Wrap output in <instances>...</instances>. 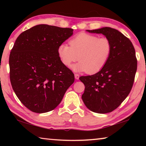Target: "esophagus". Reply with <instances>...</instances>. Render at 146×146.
I'll list each match as a JSON object with an SVG mask.
<instances>
[{
	"instance_id": "esophagus-1",
	"label": "esophagus",
	"mask_w": 146,
	"mask_h": 146,
	"mask_svg": "<svg viewBox=\"0 0 146 146\" xmlns=\"http://www.w3.org/2000/svg\"><path fill=\"white\" fill-rule=\"evenodd\" d=\"M79 77H80V76H79L78 74H75V78L76 80H78Z\"/></svg>"
}]
</instances>
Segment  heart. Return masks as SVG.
<instances>
[{"instance_id":"1","label":"heart","mask_w":146,"mask_h":146,"mask_svg":"<svg viewBox=\"0 0 146 146\" xmlns=\"http://www.w3.org/2000/svg\"><path fill=\"white\" fill-rule=\"evenodd\" d=\"M70 46L62 44L57 49L58 58L62 63L69 67L74 62H79L71 69L75 72L86 71L95 74L107 64L111 53L112 46L108 38L81 33L70 40Z\"/></svg>"}]
</instances>
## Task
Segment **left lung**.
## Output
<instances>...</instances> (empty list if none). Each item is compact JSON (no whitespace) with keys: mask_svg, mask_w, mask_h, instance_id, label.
I'll return each mask as SVG.
<instances>
[{"mask_svg":"<svg viewBox=\"0 0 146 146\" xmlns=\"http://www.w3.org/2000/svg\"><path fill=\"white\" fill-rule=\"evenodd\" d=\"M86 31L102 34L111 43V53L103 69L79 78L85 86L82 98L86 107L93 112L108 113L117 108L131 90L137 69L135 50L129 39L115 29Z\"/></svg>","mask_w":146,"mask_h":146,"instance_id":"obj_1","label":"left lung"}]
</instances>
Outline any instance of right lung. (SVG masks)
<instances>
[{"label": "right lung", "instance_id": "add662e5", "mask_svg": "<svg viewBox=\"0 0 146 146\" xmlns=\"http://www.w3.org/2000/svg\"><path fill=\"white\" fill-rule=\"evenodd\" d=\"M73 29L39 24L17 37L9 55L10 81L20 101L31 111L43 113L57 107L75 81L61 62L57 49Z\"/></svg>", "mask_w": 146, "mask_h": 146}]
</instances>
